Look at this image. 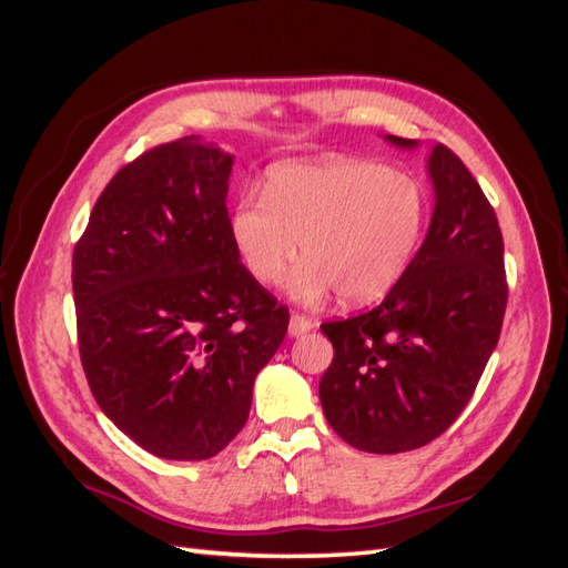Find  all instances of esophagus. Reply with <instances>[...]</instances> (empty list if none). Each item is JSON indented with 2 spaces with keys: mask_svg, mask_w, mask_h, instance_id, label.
Listing matches in <instances>:
<instances>
[{
  "mask_svg": "<svg viewBox=\"0 0 568 568\" xmlns=\"http://www.w3.org/2000/svg\"><path fill=\"white\" fill-rule=\"evenodd\" d=\"M312 327H315V322H312V320L305 317V315H297V312H295V315L291 317V334H293V336H303V334L310 332Z\"/></svg>",
  "mask_w": 568,
  "mask_h": 568,
  "instance_id": "1",
  "label": "esophagus"
}]
</instances>
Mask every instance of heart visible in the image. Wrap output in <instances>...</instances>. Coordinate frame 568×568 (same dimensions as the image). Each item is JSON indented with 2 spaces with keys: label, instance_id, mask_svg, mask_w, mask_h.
Segmentation results:
<instances>
[{
  "label": "heart",
  "instance_id": "b5f03b06",
  "mask_svg": "<svg viewBox=\"0 0 568 568\" xmlns=\"http://www.w3.org/2000/svg\"><path fill=\"white\" fill-rule=\"evenodd\" d=\"M429 222L427 187L415 175L371 161H317L275 168L265 197L241 200L229 234L261 285L293 281L300 300L336 291L344 305H371L407 273Z\"/></svg>",
  "mask_w": 568,
  "mask_h": 568
}]
</instances>
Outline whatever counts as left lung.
<instances>
[{"instance_id": "left-lung-1", "label": "left lung", "mask_w": 568, "mask_h": 568, "mask_svg": "<svg viewBox=\"0 0 568 568\" xmlns=\"http://www.w3.org/2000/svg\"><path fill=\"white\" fill-rule=\"evenodd\" d=\"M429 175L432 224L400 283L364 315L322 324L334 346L320 381L324 417L358 452L437 439L464 413L500 336L508 281L496 210L444 143L432 149Z\"/></svg>"}]
</instances>
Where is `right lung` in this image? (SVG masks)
I'll list each match as a JSON object with an SVG mask.
<instances>
[{"label": "right lung", "mask_w": 568, "mask_h": 568, "mask_svg": "<svg viewBox=\"0 0 568 568\" xmlns=\"http://www.w3.org/2000/svg\"><path fill=\"white\" fill-rule=\"evenodd\" d=\"M232 163L197 136L149 149L106 183L72 251L94 400L141 449L173 462L210 458L236 437L291 322L232 244Z\"/></svg>", "instance_id": "add662e5"}]
</instances>
